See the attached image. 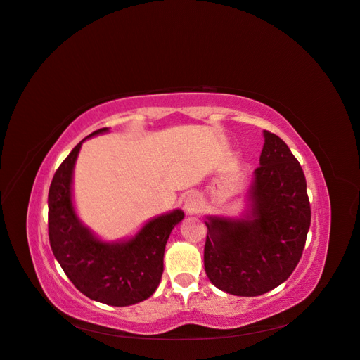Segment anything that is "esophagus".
I'll use <instances>...</instances> for the list:
<instances>
[{
	"instance_id": "1",
	"label": "esophagus",
	"mask_w": 360,
	"mask_h": 360,
	"mask_svg": "<svg viewBox=\"0 0 360 360\" xmlns=\"http://www.w3.org/2000/svg\"><path fill=\"white\" fill-rule=\"evenodd\" d=\"M202 208V199L199 194H189L185 200V210L191 214H194V212H199Z\"/></svg>"
}]
</instances>
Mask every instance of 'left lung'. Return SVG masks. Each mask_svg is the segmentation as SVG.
I'll return each instance as SVG.
<instances>
[{"label": "left lung", "mask_w": 360, "mask_h": 360, "mask_svg": "<svg viewBox=\"0 0 360 360\" xmlns=\"http://www.w3.org/2000/svg\"><path fill=\"white\" fill-rule=\"evenodd\" d=\"M244 219L208 217L205 272L217 289L262 295L284 283L302 258L311 225L306 179L280 136L264 130L259 166Z\"/></svg>", "instance_id": "1"}]
</instances>
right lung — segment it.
<instances>
[{
  "label": "right lung",
  "mask_w": 360,
  "mask_h": 360,
  "mask_svg": "<svg viewBox=\"0 0 360 360\" xmlns=\"http://www.w3.org/2000/svg\"><path fill=\"white\" fill-rule=\"evenodd\" d=\"M99 129L93 135L104 134ZM85 138V139H86ZM84 139L58 166L48 194V233L56 259L70 281L94 302L130 306L149 298L163 275V256L172 229L185 212L174 210L146 224L124 242L99 240L82 225L71 200L72 169Z\"/></svg>",
  "instance_id": "1"
}]
</instances>
